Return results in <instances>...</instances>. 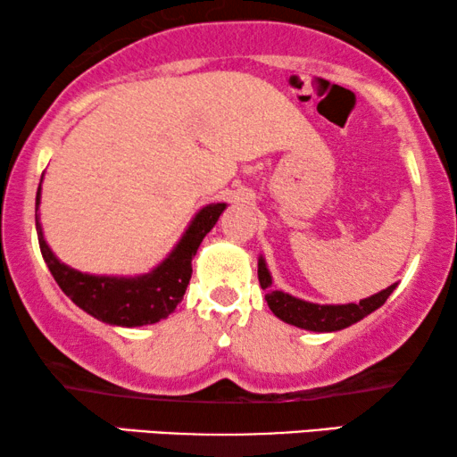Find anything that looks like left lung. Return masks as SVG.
<instances>
[{"instance_id":"left-lung-1","label":"left lung","mask_w":457,"mask_h":457,"mask_svg":"<svg viewBox=\"0 0 457 457\" xmlns=\"http://www.w3.org/2000/svg\"><path fill=\"white\" fill-rule=\"evenodd\" d=\"M258 278H260L262 289L266 291L268 308L274 312V316H278L280 320L293 324V327L316 330V333H330V330H341L345 327H352L353 322L361 320V318L370 314V312L380 308L397 285L395 283L386 287L385 291H380L377 295L368 299H361L360 303L318 305V303L302 302V299L287 295L283 291L272 289V278L264 264V260L258 262Z\"/></svg>"}]
</instances>
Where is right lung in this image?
Returning a JSON list of instances; mask_svg holds the SVG:
<instances>
[{
  "instance_id": "add662e5",
  "label": "right lung",
  "mask_w": 457,
  "mask_h": 457,
  "mask_svg": "<svg viewBox=\"0 0 457 457\" xmlns=\"http://www.w3.org/2000/svg\"><path fill=\"white\" fill-rule=\"evenodd\" d=\"M41 191V185H39ZM39 191L35 202V222L37 235H39V247L43 260L54 274L60 289L72 299L79 308L87 314L99 318L108 324L118 327H143L154 324L166 318L183 299L187 285L191 280V260L197 253L199 243L210 233L227 204H212L193 218L191 227L187 228L183 239L174 247V252L162 262V264L149 274L135 278H116V277H91L72 270L47 247L39 228Z\"/></svg>"
}]
</instances>
